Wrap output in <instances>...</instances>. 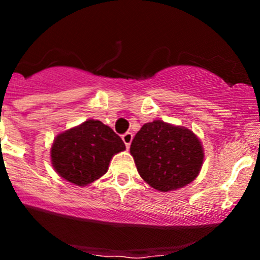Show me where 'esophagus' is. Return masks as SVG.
<instances>
[{
  "mask_svg": "<svg viewBox=\"0 0 260 260\" xmlns=\"http://www.w3.org/2000/svg\"><path fill=\"white\" fill-rule=\"evenodd\" d=\"M132 139H133V134L131 132H127L124 133L123 136H122V140H123V143L126 144L127 148H129L131 143H132Z\"/></svg>",
  "mask_w": 260,
  "mask_h": 260,
  "instance_id": "34e87169",
  "label": "esophagus"
}]
</instances>
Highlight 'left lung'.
<instances>
[{
	"label": "left lung",
	"instance_id": "8db88e82",
	"mask_svg": "<svg viewBox=\"0 0 260 260\" xmlns=\"http://www.w3.org/2000/svg\"><path fill=\"white\" fill-rule=\"evenodd\" d=\"M131 154L140 177L161 192L189 184L204 160L201 140L192 131L160 120L140 128L131 144Z\"/></svg>",
	"mask_w": 260,
	"mask_h": 260
}]
</instances>
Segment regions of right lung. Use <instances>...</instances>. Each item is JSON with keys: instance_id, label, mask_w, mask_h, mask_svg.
I'll use <instances>...</instances> for the list:
<instances>
[{"instance_id": "add662e5", "label": "right lung", "mask_w": 260, "mask_h": 260, "mask_svg": "<svg viewBox=\"0 0 260 260\" xmlns=\"http://www.w3.org/2000/svg\"><path fill=\"white\" fill-rule=\"evenodd\" d=\"M124 149V143L109 126L88 120L56 137L51 162L62 178L84 187L105 175L113 155Z\"/></svg>"}]
</instances>
